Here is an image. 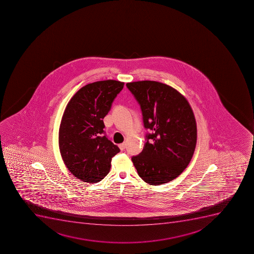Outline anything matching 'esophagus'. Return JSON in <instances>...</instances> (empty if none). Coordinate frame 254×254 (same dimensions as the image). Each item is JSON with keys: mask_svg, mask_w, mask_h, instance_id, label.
Instances as JSON below:
<instances>
[{"mask_svg": "<svg viewBox=\"0 0 254 254\" xmlns=\"http://www.w3.org/2000/svg\"><path fill=\"white\" fill-rule=\"evenodd\" d=\"M119 148L122 150H125L126 149V143H122L120 144L119 145Z\"/></svg>", "mask_w": 254, "mask_h": 254, "instance_id": "1", "label": "esophagus"}]
</instances>
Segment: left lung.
<instances>
[{"instance_id": "1", "label": "left lung", "mask_w": 254, "mask_h": 254, "mask_svg": "<svg viewBox=\"0 0 254 254\" xmlns=\"http://www.w3.org/2000/svg\"><path fill=\"white\" fill-rule=\"evenodd\" d=\"M141 107L146 134L143 150L132 158L139 177L150 186L177 178L191 161L196 143L194 114L186 98L155 81L126 84Z\"/></svg>"}]
</instances>
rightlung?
Instances as JSON below:
<instances>
[{
	"instance_id": "right-lung-1",
	"label": "right lung",
	"mask_w": 254,
	"mask_h": 254,
	"mask_svg": "<svg viewBox=\"0 0 254 254\" xmlns=\"http://www.w3.org/2000/svg\"><path fill=\"white\" fill-rule=\"evenodd\" d=\"M124 82L105 80L87 84L64 109L59 128L61 155L68 170L87 183H97L110 171L118 146L104 135V119Z\"/></svg>"
}]
</instances>
